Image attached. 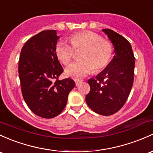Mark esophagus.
Wrapping results in <instances>:
<instances>
[{
  "mask_svg": "<svg viewBox=\"0 0 153 153\" xmlns=\"http://www.w3.org/2000/svg\"><path fill=\"white\" fill-rule=\"evenodd\" d=\"M74 81H75V83H76V86H77V85H79V83L81 82H82L81 80H79V79H75Z\"/></svg>",
  "mask_w": 153,
  "mask_h": 153,
  "instance_id": "34e87169",
  "label": "esophagus"
}]
</instances>
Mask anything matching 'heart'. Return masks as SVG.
I'll return each mask as SVG.
<instances>
[{
	"label": "heart",
	"instance_id": "heart-1",
	"mask_svg": "<svg viewBox=\"0 0 153 153\" xmlns=\"http://www.w3.org/2000/svg\"><path fill=\"white\" fill-rule=\"evenodd\" d=\"M71 44L59 42L55 48L57 58L67 65L75 57V51L82 50L80 61L71 64L65 70V74L74 79H80L94 71H101L109 65L113 55L112 44L96 33L81 31L70 38Z\"/></svg>",
	"mask_w": 153,
	"mask_h": 153
}]
</instances>
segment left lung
I'll return each mask as SVG.
<instances>
[{"mask_svg":"<svg viewBox=\"0 0 153 153\" xmlns=\"http://www.w3.org/2000/svg\"><path fill=\"white\" fill-rule=\"evenodd\" d=\"M114 47L115 55L96 79L88 81V106L101 115L114 114L127 101L134 83L135 57L128 41L110 29H103Z\"/></svg>","mask_w":153,"mask_h":153,"instance_id":"obj_1","label":"left lung"}]
</instances>
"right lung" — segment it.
<instances>
[{
    "label": "right lung",
    "instance_id": "obj_1",
    "mask_svg": "<svg viewBox=\"0 0 153 153\" xmlns=\"http://www.w3.org/2000/svg\"><path fill=\"white\" fill-rule=\"evenodd\" d=\"M58 39L55 30L42 31L26 42L19 56L22 96L31 111L41 117L60 114L75 86L70 78L58 79L63 72L55 53Z\"/></svg>",
    "mask_w": 153,
    "mask_h": 153
}]
</instances>
